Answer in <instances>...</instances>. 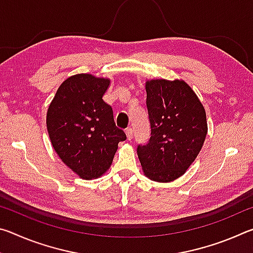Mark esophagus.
<instances>
[{"label":"esophagus","instance_id":"esophagus-1","mask_svg":"<svg viewBox=\"0 0 253 253\" xmlns=\"http://www.w3.org/2000/svg\"><path fill=\"white\" fill-rule=\"evenodd\" d=\"M125 132H126L127 139L128 140H131V138H132V129H131V128H127V129L125 130Z\"/></svg>","mask_w":253,"mask_h":253}]
</instances>
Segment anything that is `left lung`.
<instances>
[{"label":"left lung","instance_id":"obj_1","mask_svg":"<svg viewBox=\"0 0 253 253\" xmlns=\"http://www.w3.org/2000/svg\"><path fill=\"white\" fill-rule=\"evenodd\" d=\"M151 122L147 145L137 147L144 175L160 183L181 177L198 157L208 134L205 109L182 79L145 83Z\"/></svg>","mask_w":253,"mask_h":253}]
</instances>
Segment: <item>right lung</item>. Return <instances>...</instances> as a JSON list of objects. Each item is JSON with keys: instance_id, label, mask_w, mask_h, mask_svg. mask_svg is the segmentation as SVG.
<instances>
[{"instance_id": "obj_1", "label": "right lung", "mask_w": 253, "mask_h": 253, "mask_svg": "<svg viewBox=\"0 0 253 253\" xmlns=\"http://www.w3.org/2000/svg\"><path fill=\"white\" fill-rule=\"evenodd\" d=\"M110 79L78 74L60 84L46 113L53 149L83 179L104 175L113 163L118 143L126 135L116 127L113 108L102 100Z\"/></svg>"}]
</instances>
